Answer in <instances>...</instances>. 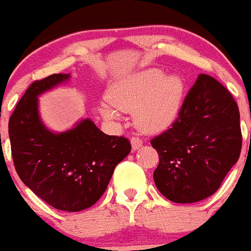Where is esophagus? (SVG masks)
<instances>
[{"mask_svg": "<svg viewBox=\"0 0 251 251\" xmlns=\"http://www.w3.org/2000/svg\"><path fill=\"white\" fill-rule=\"evenodd\" d=\"M142 146V140L137 136L131 137V147H133V151L139 150L140 147Z\"/></svg>", "mask_w": 251, "mask_h": 251, "instance_id": "34e87169", "label": "esophagus"}]
</instances>
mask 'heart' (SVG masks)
<instances>
[{"label": "heart", "mask_w": 251, "mask_h": 251, "mask_svg": "<svg viewBox=\"0 0 251 251\" xmlns=\"http://www.w3.org/2000/svg\"><path fill=\"white\" fill-rule=\"evenodd\" d=\"M185 85L178 75H168L159 69L133 73L109 87L106 99L121 111H133L141 130L154 133L169 128L176 121L184 98ZM99 112L105 120H117L112 107L101 105Z\"/></svg>", "instance_id": "obj_1"}]
</instances>
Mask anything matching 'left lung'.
I'll return each instance as SVG.
<instances>
[{
  "label": "left lung",
  "instance_id": "1",
  "mask_svg": "<svg viewBox=\"0 0 251 251\" xmlns=\"http://www.w3.org/2000/svg\"><path fill=\"white\" fill-rule=\"evenodd\" d=\"M151 145L159 154L153 179L177 203L213 195L238 161L242 131L238 105L214 77L200 74L185 97L177 120Z\"/></svg>",
  "mask_w": 251,
  "mask_h": 251
}]
</instances>
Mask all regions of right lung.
<instances>
[{
  "label": "right lung",
  "mask_w": 251,
  "mask_h": 251,
  "mask_svg": "<svg viewBox=\"0 0 251 251\" xmlns=\"http://www.w3.org/2000/svg\"><path fill=\"white\" fill-rule=\"evenodd\" d=\"M69 77L52 74L32 83L10 116L8 133L20 179L53 208L79 212L101 198L131 146L125 136L106 135L90 118L63 133L43 125L38 96Z\"/></svg>",
  "instance_id": "right-lung-1"
}]
</instances>
